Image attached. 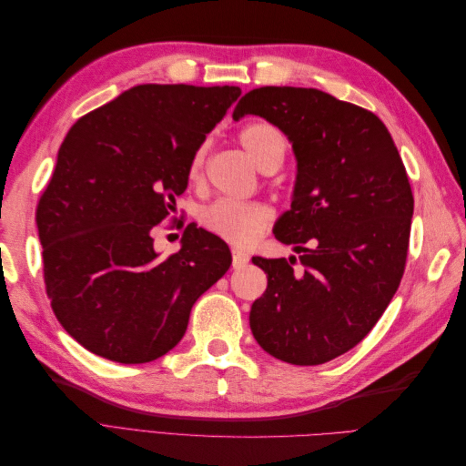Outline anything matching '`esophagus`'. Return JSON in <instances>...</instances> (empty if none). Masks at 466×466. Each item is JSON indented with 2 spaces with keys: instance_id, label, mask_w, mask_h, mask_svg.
<instances>
[{
  "instance_id": "34e87169",
  "label": "esophagus",
  "mask_w": 466,
  "mask_h": 466,
  "mask_svg": "<svg viewBox=\"0 0 466 466\" xmlns=\"http://www.w3.org/2000/svg\"><path fill=\"white\" fill-rule=\"evenodd\" d=\"M231 255H233V268H243V266H247L248 260H250L248 252H245V250H241V248H233Z\"/></svg>"
}]
</instances>
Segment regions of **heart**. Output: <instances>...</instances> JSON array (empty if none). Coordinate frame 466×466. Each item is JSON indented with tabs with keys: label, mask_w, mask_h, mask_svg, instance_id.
<instances>
[{
	"label": "heart",
	"mask_w": 466,
	"mask_h": 466,
	"mask_svg": "<svg viewBox=\"0 0 466 466\" xmlns=\"http://www.w3.org/2000/svg\"><path fill=\"white\" fill-rule=\"evenodd\" d=\"M238 142L258 168L266 171L274 165L279 167L286 155V137L274 124L257 120L247 124L238 134ZM206 146L192 153L188 163V180L200 182L204 177ZM272 211L260 202H237L229 198L216 200L200 211V223L208 231L235 245H250L270 223Z\"/></svg>",
	"instance_id": "b5f03b06"
}]
</instances>
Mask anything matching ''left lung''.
<instances>
[{
    "label": "left lung",
    "mask_w": 466,
    "mask_h": 466,
    "mask_svg": "<svg viewBox=\"0 0 466 466\" xmlns=\"http://www.w3.org/2000/svg\"><path fill=\"white\" fill-rule=\"evenodd\" d=\"M245 115L266 118L291 142L298 177L274 235L303 252L299 272L295 257L252 258L268 274L250 307L252 336L281 361H330L370 334L399 289L414 214L406 168L373 112L324 91L252 89L233 120Z\"/></svg>",
    "instance_id": "left-lung-1"
}]
</instances>
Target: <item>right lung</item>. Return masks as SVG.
Masks as SVG:
<instances>
[{"mask_svg": "<svg viewBox=\"0 0 466 466\" xmlns=\"http://www.w3.org/2000/svg\"><path fill=\"white\" fill-rule=\"evenodd\" d=\"M238 95L147 83L67 132L36 225L52 311L93 354L118 363L165 356L196 299L229 270V247L194 223L165 258L151 229L175 209L192 153Z\"/></svg>", "mask_w": 466, "mask_h": 466, "instance_id": "right-lung-1", "label": "right lung"}]
</instances>
